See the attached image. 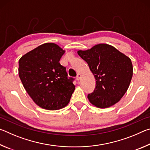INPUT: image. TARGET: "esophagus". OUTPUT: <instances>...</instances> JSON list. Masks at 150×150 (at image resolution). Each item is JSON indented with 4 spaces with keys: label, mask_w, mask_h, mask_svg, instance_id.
<instances>
[{
    "label": "esophagus",
    "mask_w": 150,
    "mask_h": 150,
    "mask_svg": "<svg viewBox=\"0 0 150 150\" xmlns=\"http://www.w3.org/2000/svg\"><path fill=\"white\" fill-rule=\"evenodd\" d=\"M81 74H79V73H78L77 75V77H76V79H77V81H79L81 79Z\"/></svg>",
    "instance_id": "esophagus-1"
}]
</instances>
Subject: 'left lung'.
Returning <instances> with one entry per match:
<instances>
[{"label":"left lung","instance_id":"1","mask_svg":"<svg viewBox=\"0 0 150 150\" xmlns=\"http://www.w3.org/2000/svg\"><path fill=\"white\" fill-rule=\"evenodd\" d=\"M88 63L96 86L87 97L96 107H110L118 103L130 85L133 75L131 59L112 45L100 44L77 52Z\"/></svg>","mask_w":150,"mask_h":150}]
</instances>
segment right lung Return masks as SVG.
I'll list each match as a JSON object with an SVG mask.
<instances>
[{
	"mask_svg": "<svg viewBox=\"0 0 150 150\" xmlns=\"http://www.w3.org/2000/svg\"><path fill=\"white\" fill-rule=\"evenodd\" d=\"M65 51L54 43L40 45L19 60L18 73L26 92L36 105L50 110L67 106L75 90L59 60Z\"/></svg>",
	"mask_w": 150,
	"mask_h": 150,
	"instance_id": "obj_1",
	"label": "right lung"
}]
</instances>
